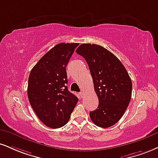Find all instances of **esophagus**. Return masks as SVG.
Listing matches in <instances>:
<instances>
[{"label":"esophagus","mask_w":158,"mask_h":158,"mask_svg":"<svg viewBox=\"0 0 158 158\" xmlns=\"http://www.w3.org/2000/svg\"><path fill=\"white\" fill-rule=\"evenodd\" d=\"M84 92H83V91H81L80 93H79V95H80V96H81V97H83V96H84Z\"/></svg>","instance_id":"obj_1"}]
</instances>
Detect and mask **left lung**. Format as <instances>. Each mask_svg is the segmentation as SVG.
<instances>
[{
	"label": "left lung",
	"mask_w": 158,
	"mask_h": 158,
	"mask_svg": "<svg viewBox=\"0 0 158 158\" xmlns=\"http://www.w3.org/2000/svg\"><path fill=\"white\" fill-rule=\"evenodd\" d=\"M77 53L86 60L90 69L98 106L90 112L96 126L107 128L121 119L132 96V81L120 60L107 49L96 44H81Z\"/></svg>",
	"instance_id": "8db88e82"
}]
</instances>
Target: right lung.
I'll use <instances>...</instances> for the list:
<instances>
[{
  "mask_svg": "<svg viewBox=\"0 0 158 158\" xmlns=\"http://www.w3.org/2000/svg\"><path fill=\"white\" fill-rule=\"evenodd\" d=\"M79 45L63 43L55 45L30 72L28 100L40 120L50 128L64 126L79 100L66 86V66Z\"/></svg>",
  "mask_w": 158,
  "mask_h": 158,
  "instance_id": "obj_1",
  "label": "right lung"
}]
</instances>
